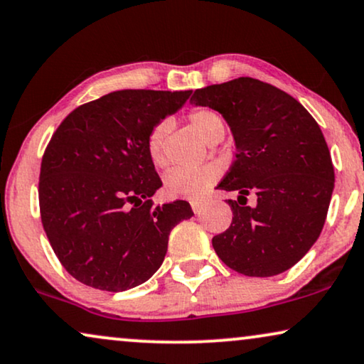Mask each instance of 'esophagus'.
<instances>
[{
	"mask_svg": "<svg viewBox=\"0 0 364 364\" xmlns=\"http://www.w3.org/2000/svg\"><path fill=\"white\" fill-rule=\"evenodd\" d=\"M190 205H191V208H193V211H195L196 215H198V213H200L201 208H203V201H200V200H191Z\"/></svg>",
	"mask_w": 364,
	"mask_h": 364,
	"instance_id": "obj_1",
	"label": "esophagus"
}]
</instances>
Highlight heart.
Here are the masks:
<instances>
[{
    "label": "heart",
    "mask_w": 364,
    "mask_h": 364,
    "mask_svg": "<svg viewBox=\"0 0 364 364\" xmlns=\"http://www.w3.org/2000/svg\"><path fill=\"white\" fill-rule=\"evenodd\" d=\"M188 123L206 143L221 139L225 134V121L210 108L193 109L188 114ZM169 129L166 119L159 121L149 129L146 136V153L149 161L156 168L166 164L163 153V141ZM221 171L216 164H205L195 169H173L164 178V191L169 198H200L220 179Z\"/></svg>",
    "instance_id": "obj_1"
}]
</instances>
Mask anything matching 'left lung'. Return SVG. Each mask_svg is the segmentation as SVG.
Instances as JSON below:
<instances>
[{
	"mask_svg": "<svg viewBox=\"0 0 364 364\" xmlns=\"http://www.w3.org/2000/svg\"><path fill=\"white\" fill-rule=\"evenodd\" d=\"M196 106L220 111L236 144L220 190L232 221L213 238L226 266L246 276H274L298 263L318 240L334 188V168L319 126L306 108L276 86L241 76L196 90ZM257 205L246 207V196Z\"/></svg>",
	"mask_w": 364,
	"mask_h": 364,
	"instance_id": "8db88e82",
	"label": "left lung"
}]
</instances>
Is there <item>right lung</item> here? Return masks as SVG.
Returning <instances> with one entry per match:
<instances>
[{
	"label": "right lung",
	"mask_w": 364,
	"mask_h": 364,
	"mask_svg": "<svg viewBox=\"0 0 364 364\" xmlns=\"http://www.w3.org/2000/svg\"><path fill=\"white\" fill-rule=\"evenodd\" d=\"M191 91L123 90L73 109L48 143L40 213L55 255L73 278L126 291L151 278L169 232L193 216L188 201L156 205L163 185L146 153L149 129Z\"/></svg>",
	"instance_id": "obj_1"
}]
</instances>
